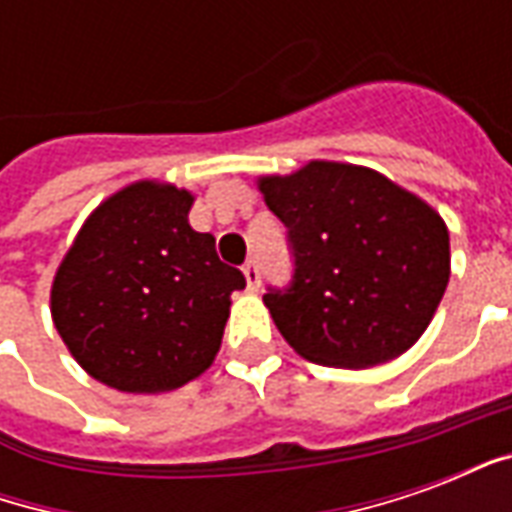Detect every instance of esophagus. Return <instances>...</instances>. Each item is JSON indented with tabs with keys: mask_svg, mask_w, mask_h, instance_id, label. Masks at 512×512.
I'll return each mask as SVG.
<instances>
[{
	"mask_svg": "<svg viewBox=\"0 0 512 512\" xmlns=\"http://www.w3.org/2000/svg\"><path fill=\"white\" fill-rule=\"evenodd\" d=\"M244 277H246V285H249V290L260 288V266H257V260H246Z\"/></svg>",
	"mask_w": 512,
	"mask_h": 512,
	"instance_id": "1",
	"label": "esophagus"
}]
</instances>
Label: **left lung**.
<instances>
[{"label":"left lung","mask_w":512,"mask_h":512,"mask_svg":"<svg viewBox=\"0 0 512 512\" xmlns=\"http://www.w3.org/2000/svg\"><path fill=\"white\" fill-rule=\"evenodd\" d=\"M260 191L293 257L288 288L263 301L296 354L359 370L417 343L450 282V233L428 202L337 161L260 178Z\"/></svg>","instance_id":"left-lung-1"}]
</instances>
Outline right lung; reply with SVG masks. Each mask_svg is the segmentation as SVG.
I'll return each mask as SVG.
<instances>
[{"mask_svg": "<svg viewBox=\"0 0 512 512\" xmlns=\"http://www.w3.org/2000/svg\"><path fill=\"white\" fill-rule=\"evenodd\" d=\"M191 202L169 183H131L90 213L57 268L51 318L95 381L156 395L211 367L246 279L191 230Z\"/></svg>", "mask_w": 512, "mask_h": 512, "instance_id": "1", "label": "right lung"}]
</instances>
